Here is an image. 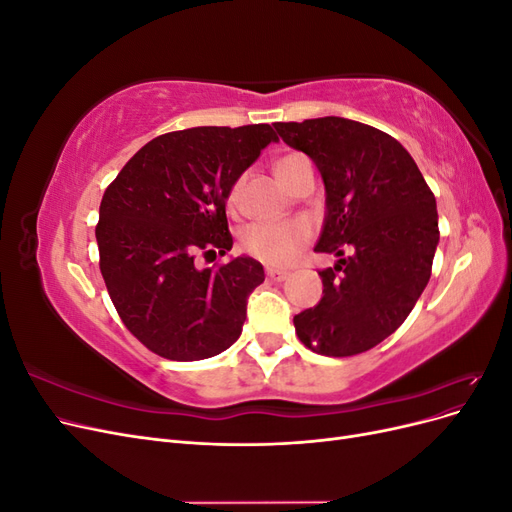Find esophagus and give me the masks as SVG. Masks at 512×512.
<instances>
[{
    "label": "esophagus",
    "mask_w": 512,
    "mask_h": 512,
    "mask_svg": "<svg viewBox=\"0 0 512 512\" xmlns=\"http://www.w3.org/2000/svg\"><path fill=\"white\" fill-rule=\"evenodd\" d=\"M288 275H290L288 271H280V269H267V277H269L271 282H275V284H277V282H284Z\"/></svg>",
    "instance_id": "obj_1"
}]
</instances>
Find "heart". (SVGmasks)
<instances>
[{"label":"heart","mask_w":512,"mask_h":512,"mask_svg":"<svg viewBox=\"0 0 512 512\" xmlns=\"http://www.w3.org/2000/svg\"><path fill=\"white\" fill-rule=\"evenodd\" d=\"M299 160H303V156H286L277 162L275 173L282 183L288 181ZM239 188V183L230 188L226 198L228 207L237 205ZM309 239H312V230H309V226L301 220H292L284 224H252L243 228L239 237V247L243 254L265 262V265L286 267L297 258V254L309 243Z\"/></svg>","instance_id":"b5f03b06"}]
</instances>
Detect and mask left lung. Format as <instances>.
Masks as SVG:
<instances>
[{"instance_id":"left-lung-1","label":"left lung","mask_w":512,"mask_h":512,"mask_svg":"<svg viewBox=\"0 0 512 512\" xmlns=\"http://www.w3.org/2000/svg\"><path fill=\"white\" fill-rule=\"evenodd\" d=\"M318 166L327 218L316 252L322 299L294 316L301 342L324 356L367 352L395 333L425 290L440 241L436 196L393 136L344 117L277 123ZM349 256H345V252Z\"/></svg>"}]
</instances>
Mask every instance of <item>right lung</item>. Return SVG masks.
I'll list each match as a JSON object with an SVG mask.
<instances>
[{
  "mask_svg": "<svg viewBox=\"0 0 512 512\" xmlns=\"http://www.w3.org/2000/svg\"><path fill=\"white\" fill-rule=\"evenodd\" d=\"M277 134L269 123L168 132L138 149L108 185L96 239L100 271L126 329L170 361L209 359L237 342L260 262L232 247L226 198Z\"/></svg>",
  "mask_w": 512,
  "mask_h": 512,
  "instance_id": "1",
  "label": "right lung"
}]
</instances>
